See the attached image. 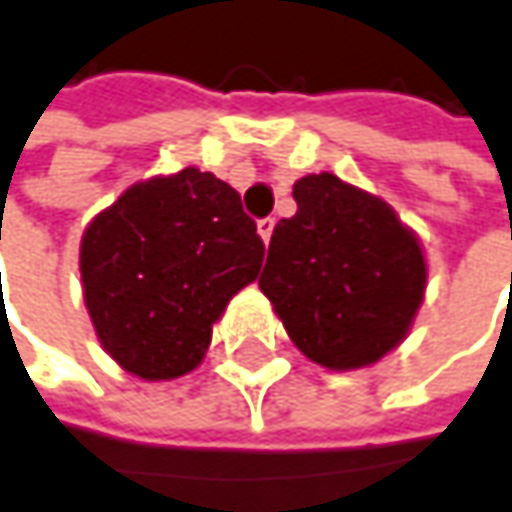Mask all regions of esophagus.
Listing matches in <instances>:
<instances>
[{"instance_id": "1", "label": "esophagus", "mask_w": 512, "mask_h": 512, "mask_svg": "<svg viewBox=\"0 0 512 512\" xmlns=\"http://www.w3.org/2000/svg\"><path fill=\"white\" fill-rule=\"evenodd\" d=\"M272 228H275V219H272V216H266V219H257V234L263 237V243H269V237H272Z\"/></svg>"}]
</instances>
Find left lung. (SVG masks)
<instances>
[{
    "label": "left lung",
    "instance_id": "1",
    "mask_svg": "<svg viewBox=\"0 0 512 512\" xmlns=\"http://www.w3.org/2000/svg\"><path fill=\"white\" fill-rule=\"evenodd\" d=\"M296 216L269 240L260 290L319 366L360 369L393 351L425 296V255L395 210L331 172L293 187Z\"/></svg>",
    "mask_w": 512,
    "mask_h": 512
}]
</instances>
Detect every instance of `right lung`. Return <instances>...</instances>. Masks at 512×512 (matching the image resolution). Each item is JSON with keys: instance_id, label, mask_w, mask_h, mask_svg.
<instances>
[{"instance_id": "add662e5", "label": "right lung", "mask_w": 512, "mask_h": 512, "mask_svg": "<svg viewBox=\"0 0 512 512\" xmlns=\"http://www.w3.org/2000/svg\"><path fill=\"white\" fill-rule=\"evenodd\" d=\"M263 252L240 193L210 172L187 166L128 187L81 237L84 302L105 351L146 381L187 375Z\"/></svg>"}]
</instances>
